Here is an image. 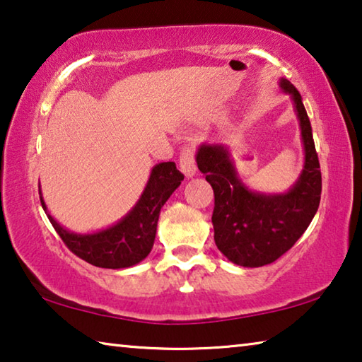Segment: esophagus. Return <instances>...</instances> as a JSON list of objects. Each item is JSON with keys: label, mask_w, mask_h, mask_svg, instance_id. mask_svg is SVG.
Returning a JSON list of instances; mask_svg holds the SVG:
<instances>
[{"label": "esophagus", "mask_w": 362, "mask_h": 362, "mask_svg": "<svg viewBox=\"0 0 362 362\" xmlns=\"http://www.w3.org/2000/svg\"><path fill=\"white\" fill-rule=\"evenodd\" d=\"M179 166L183 174H185L188 179L196 174V161H194V151L192 146H185L180 151V159H179Z\"/></svg>", "instance_id": "1"}]
</instances>
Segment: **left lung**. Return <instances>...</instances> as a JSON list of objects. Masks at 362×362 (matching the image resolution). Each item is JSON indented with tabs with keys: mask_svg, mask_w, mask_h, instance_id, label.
<instances>
[{
	"mask_svg": "<svg viewBox=\"0 0 362 362\" xmlns=\"http://www.w3.org/2000/svg\"><path fill=\"white\" fill-rule=\"evenodd\" d=\"M279 86L293 100L305 150L303 170L289 192H250L223 145L203 144L196 153L198 169L216 196L214 240L226 259L247 268L268 265L286 254L308 228L321 201L320 159L302 95L287 79H281Z\"/></svg>",
	"mask_w": 362,
	"mask_h": 362,
	"instance_id": "8db88e82",
	"label": "left lung"
}]
</instances>
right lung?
I'll list each match as a JSON object with an SVG mask.
<instances>
[{
    "instance_id": "add662e5",
    "label": "right lung",
    "mask_w": 362,
    "mask_h": 362,
    "mask_svg": "<svg viewBox=\"0 0 362 362\" xmlns=\"http://www.w3.org/2000/svg\"><path fill=\"white\" fill-rule=\"evenodd\" d=\"M182 180L183 174L175 168V163L156 164L151 169L148 183L132 211L107 230L88 235L65 230L47 212L42 196H40V199L49 222L73 254L94 267L118 269L137 265L150 254L156 236L159 211Z\"/></svg>"
}]
</instances>
